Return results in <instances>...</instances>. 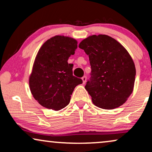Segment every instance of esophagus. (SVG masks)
<instances>
[{
  "label": "esophagus",
  "mask_w": 152,
  "mask_h": 152,
  "mask_svg": "<svg viewBox=\"0 0 152 152\" xmlns=\"http://www.w3.org/2000/svg\"><path fill=\"white\" fill-rule=\"evenodd\" d=\"M82 81H83V84H84L85 83H86V76H84V77H82Z\"/></svg>",
  "instance_id": "1"
}]
</instances>
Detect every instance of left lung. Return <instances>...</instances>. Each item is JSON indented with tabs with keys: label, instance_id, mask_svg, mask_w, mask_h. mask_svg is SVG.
I'll list each match as a JSON object with an SVG mask.
<instances>
[{
	"label": "left lung",
	"instance_id": "left-lung-1",
	"mask_svg": "<svg viewBox=\"0 0 152 152\" xmlns=\"http://www.w3.org/2000/svg\"><path fill=\"white\" fill-rule=\"evenodd\" d=\"M79 48L88 55L90 80L85 88L93 103L104 109L123 104L134 91L136 68L128 51L115 39L105 34L92 35Z\"/></svg>",
	"mask_w": 152,
	"mask_h": 152
}]
</instances>
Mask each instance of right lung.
<instances>
[{
  "mask_svg": "<svg viewBox=\"0 0 152 152\" xmlns=\"http://www.w3.org/2000/svg\"><path fill=\"white\" fill-rule=\"evenodd\" d=\"M77 41L56 35L48 39L39 50L29 77L34 98L43 107L59 111L66 107L75 87L82 80L72 75V64L68 59L74 55Z\"/></svg>",
  "mask_w": 152,
  "mask_h": 152,
  "instance_id": "add662e5",
  "label": "right lung"
}]
</instances>
